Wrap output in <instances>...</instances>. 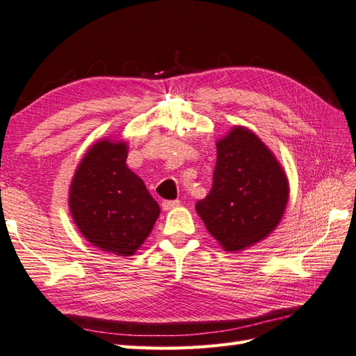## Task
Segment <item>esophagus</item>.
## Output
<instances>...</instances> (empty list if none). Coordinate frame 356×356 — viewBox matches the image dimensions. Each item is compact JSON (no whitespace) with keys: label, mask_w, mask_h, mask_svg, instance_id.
<instances>
[{"label":"esophagus","mask_w":356,"mask_h":356,"mask_svg":"<svg viewBox=\"0 0 356 356\" xmlns=\"http://www.w3.org/2000/svg\"><path fill=\"white\" fill-rule=\"evenodd\" d=\"M178 205H179V201H178V200H172V201L165 200V201H163V202H161V207H163V210H172V209L178 207Z\"/></svg>","instance_id":"obj_1"}]
</instances>
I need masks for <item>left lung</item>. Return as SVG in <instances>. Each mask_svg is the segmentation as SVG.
Instances as JSON below:
<instances>
[{"label": "left lung", "instance_id": "1", "mask_svg": "<svg viewBox=\"0 0 356 356\" xmlns=\"http://www.w3.org/2000/svg\"><path fill=\"white\" fill-rule=\"evenodd\" d=\"M211 191L196 202L209 233L227 251L262 241L282 219L288 202V179L262 141L234 128L216 145Z\"/></svg>", "mask_w": 356, "mask_h": 356}]
</instances>
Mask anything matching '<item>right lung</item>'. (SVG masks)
I'll list each match as a JSON object with an SVG mask.
<instances>
[{"instance_id": "obj_1", "label": "right lung", "mask_w": 356, "mask_h": 356, "mask_svg": "<svg viewBox=\"0 0 356 356\" xmlns=\"http://www.w3.org/2000/svg\"><path fill=\"white\" fill-rule=\"evenodd\" d=\"M126 145L99 141L79 164L70 191L76 225L92 245L131 256L152 232L160 207L126 165Z\"/></svg>"}]
</instances>
